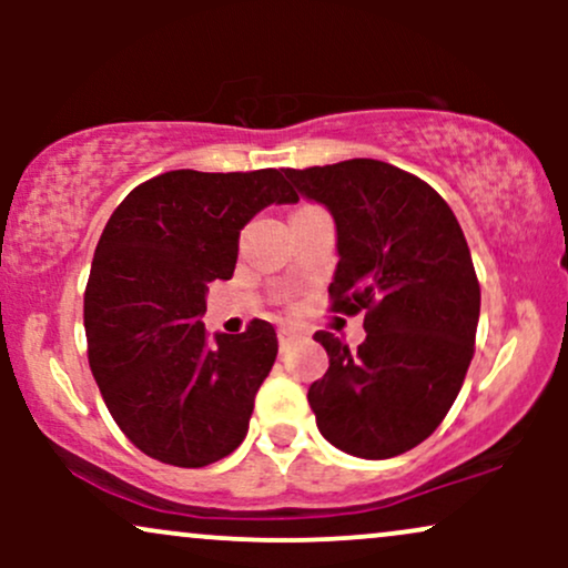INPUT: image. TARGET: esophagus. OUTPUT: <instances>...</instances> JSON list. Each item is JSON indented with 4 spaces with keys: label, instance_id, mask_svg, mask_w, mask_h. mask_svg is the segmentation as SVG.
<instances>
[{
    "label": "esophagus",
    "instance_id": "esophagus-1",
    "mask_svg": "<svg viewBox=\"0 0 568 568\" xmlns=\"http://www.w3.org/2000/svg\"><path fill=\"white\" fill-rule=\"evenodd\" d=\"M302 336V331L296 328V325H280L277 328V342H280V349H288L293 342H296V338Z\"/></svg>",
    "mask_w": 568,
    "mask_h": 568
}]
</instances>
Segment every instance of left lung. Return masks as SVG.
Instances as JSON below:
<instances>
[{"label":"left lung","mask_w":568,"mask_h":568,"mask_svg":"<svg viewBox=\"0 0 568 568\" xmlns=\"http://www.w3.org/2000/svg\"><path fill=\"white\" fill-rule=\"evenodd\" d=\"M285 175L336 221L331 310L366 312L357 349L315 334L328 352V371L306 393L317 429L363 459L406 454L446 419L473 361L480 285L465 232L433 186L389 162Z\"/></svg>","instance_id":"1"}]
</instances>
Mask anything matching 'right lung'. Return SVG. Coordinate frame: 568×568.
<instances>
[{
    "instance_id": "obj_1",
    "label": "right lung",
    "mask_w": 568,
    "mask_h": 568,
    "mask_svg": "<svg viewBox=\"0 0 568 568\" xmlns=\"http://www.w3.org/2000/svg\"><path fill=\"white\" fill-rule=\"evenodd\" d=\"M283 171H171L116 205L84 288L88 361L109 414L135 448L173 467L224 459L247 433L277 334L207 344L205 291L230 280L240 230L272 202H296Z\"/></svg>"
}]
</instances>
